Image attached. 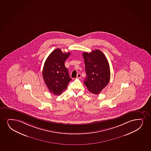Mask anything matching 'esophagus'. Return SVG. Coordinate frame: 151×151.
Masks as SVG:
<instances>
[{"mask_svg":"<svg viewBox=\"0 0 151 151\" xmlns=\"http://www.w3.org/2000/svg\"><path fill=\"white\" fill-rule=\"evenodd\" d=\"M76 78H81V75L80 73H78V75H77V77H76Z\"/></svg>","mask_w":151,"mask_h":151,"instance_id":"1","label":"esophagus"}]
</instances>
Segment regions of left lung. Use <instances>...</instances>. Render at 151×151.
Here are the masks:
<instances>
[{
	"label": "left lung",
	"mask_w": 151,
	"mask_h": 151,
	"mask_svg": "<svg viewBox=\"0 0 151 151\" xmlns=\"http://www.w3.org/2000/svg\"><path fill=\"white\" fill-rule=\"evenodd\" d=\"M86 78L84 83L89 91L98 94L109 83L110 70L108 61L104 54L99 50L89 53L84 52Z\"/></svg>",
	"instance_id": "obj_1"
}]
</instances>
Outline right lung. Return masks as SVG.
Listing matches in <instances>:
<instances>
[{
	"mask_svg": "<svg viewBox=\"0 0 151 151\" xmlns=\"http://www.w3.org/2000/svg\"><path fill=\"white\" fill-rule=\"evenodd\" d=\"M70 55V52L63 53L60 48H57L48 55L44 63L43 78L50 92L54 95H60L72 80L64 64Z\"/></svg>",
	"mask_w": 151,
	"mask_h": 151,
	"instance_id": "add662e5",
	"label": "right lung"
}]
</instances>
